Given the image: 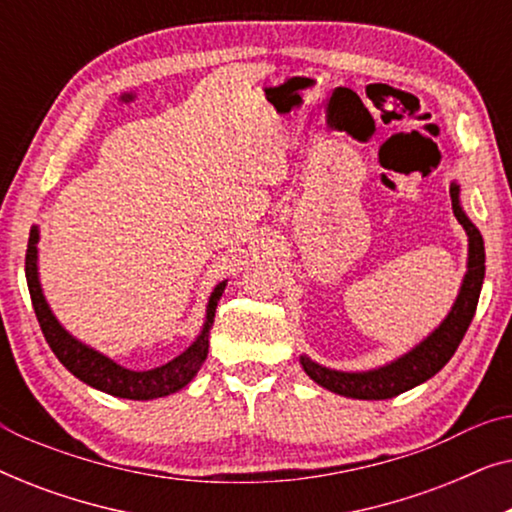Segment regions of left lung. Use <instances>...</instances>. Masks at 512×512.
I'll list each match as a JSON object with an SVG mask.
<instances>
[{
    "label": "left lung",
    "mask_w": 512,
    "mask_h": 512,
    "mask_svg": "<svg viewBox=\"0 0 512 512\" xmlns=\"http://www.w3.org/2000/svg\"><path fill=\"white\" fill-rule=\"evenodd\" d=\"M459 195L461 188L457 181H452V209L457 221L466 230L468 258L466 275L461 279L457 300L452 303L447 317L422 342H417L410 352L370 370H354L352 373V370L326 368L303 354L300 356V366L319 387L347 398H359V401H384V398H394L403 391L417 387V384L431 380L452 359L459 342L464 340L468 326H471L475 307H478L482 279H485V242H482L480 230L475 228V223L468 219L464 207H461Z\"/></svg>",
    "instance_id": "8db88e82"
}]
</instances>
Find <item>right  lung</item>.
I'll return each instance as SVG.
<instances>
[{
    "label": "right lung",
    "mask_w": 512,
    "mask_h": 512,
    "mask_svg": "<svg viewBox=\"0 0 512 512\" xmlns=\"http://www.w3.org/2000/svg\"><path fill=\"white\" fill-rule=\"evenodd\" d=\"M25 277L41 331H44L46 342L51 345L53 354L58 356L62 366H65L74 377H79L81 382H86L88 387L100 389L104 394L116 398H130V401L163 398L174 394V391L184 389L186 384H191V380L198 375V370L207 359L209 331H212L214 326L216 305H219L221 293L228 284V279H223V282L214 286L212 296L207 300L205 321H202L198 338L191 342V347H188L186 352H181L179 356H174L172 361H167L158 368L130 370L121 366V363H116L114 359H109L107 354L97 352L95 347L74 338L53 314L39 282V226H32L30 230V242H27L25 254Z\"/></svg>",
    "instance_id": "right-lung-1"
}]
</instances>
